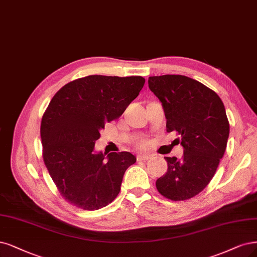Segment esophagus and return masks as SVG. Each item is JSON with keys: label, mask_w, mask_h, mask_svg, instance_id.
<instances>
[{"label": "esophagus", "mask_w": 257, "mask_h": 257, "mask_svg": "<svg viewBox=\"0 0 257 257\" xmlns=\"http://www.w3.org/2000/svg\"><path fill=\"white\" fill-rule=\"evenodd\" d=\"M151 158V155H148V154H138L137 155V161H148V159Z\"/></svg>", "instance_id": "obj_1"}]
</instances>
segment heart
Masks as SVG:
<instances>
[{
    "label": "heart",
    "mask_w": 257,
    "mask_h": 257,
    "mask_svg": "<svg viewBox=\"0 0 257 257\" xmlns=\"http://www.w3.org/2000/svg\"><path fill=\"white\" fill-rule=\"evenodd\" d=\"M147 146H148V141L147 140H139L138 143H137V147L141 148V149L147 148Z\"/></svg>",
    "instance_id": "heart-1"
}]
</instances>
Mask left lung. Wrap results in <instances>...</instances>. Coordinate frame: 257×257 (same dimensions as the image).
Instances as JSON below:
<instances>
[{"mask_svg": "<svg viewBox=\"0 0 257 257\" xmlns=\"http://www.w3.org/2000/svg\"><path fill=\"white\" fill-rule=\"evenodd\" d=\"M148 83L163 104L167 132H175L184 148L181 159L165 157L168 170L156 188L172 201L191 199L214 178L224 155L229 134L224 105L214 90L185 75L150 76Z\"/></svg>", "mask_w": 257, "mask_h": 257, "instance_id": "obj_1", "label": "left lung"}]
</instances>
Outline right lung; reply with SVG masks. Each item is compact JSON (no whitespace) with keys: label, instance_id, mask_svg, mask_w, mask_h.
<instances>
[{"label":"right lung","instance_id":"1","mask_svg":"<svg viewBox=\"0 0 257 257\" xmlns=\"http://www.w3.org/2000/svg\"><path fill=\"white\" fill-rule=\"evenodd\" d=\"M145 82L143 76L89 75L53 96L41 120L42 157L59 193L72 205L96 210L119 194L136 157L130 152L94 154L93 148L105 123L124 112Z\"/></svg>","mask_w":257,"mask_h":257}]
</instances>
